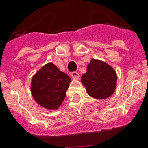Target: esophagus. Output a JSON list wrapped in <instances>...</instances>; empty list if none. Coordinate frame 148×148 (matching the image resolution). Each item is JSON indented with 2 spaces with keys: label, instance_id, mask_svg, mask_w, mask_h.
Instances as JSON below:
<instances>
[{
  "label": "esophagus",
  "instance_id": "1",
  "mask_svg": "<svg viewBox=\"0 0 148 148\" xmlns=\"http://www.w3.org/2000/svg\"><path fill=\"white\" fill-rule=\"evenodd\" d=\"M71 77L74 80H77L80 77V74L77 72H72L71 73Z\"/></svg>",
  "mask_w": 148,
  "mask_h": 148
}]
</instances>
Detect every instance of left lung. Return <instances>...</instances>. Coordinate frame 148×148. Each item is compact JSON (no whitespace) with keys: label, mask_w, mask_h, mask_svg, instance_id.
I'll list each match as a JSON object with an SVG mask.
<instances>
[{"label":"left lung","mask_w":148,"mask_h":148,"mask_svg":"<svg viewBox=\"0 0 148 148\" xmlns=\"http://www.w3.org/2000/svg\"><path fill=\"white\" fill-rule=\"evenodd\" d=\"M87 93L94 98L105 99L114 92L117 74L113 67L101 60L91 59L81 77Z\"/></svg>","instance_id":"left-lung-1"}]
</instances>
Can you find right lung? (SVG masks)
I'll use <instances>...</instances> for the list:
<instances>
[{
    "label": "right lung",
    "instance_id": "add662e5",
    "mask_svg": "<svg viewBox=\"0 0 148 148\" xmlns=\"http://www.w3.org/2000/svg\"><path fill=\"white\" fill-rule=\"evenodd\" d=\"M71 78L52 63L42 67L31 81V94L41 107L50 110L58 109L66 96Z\"/></svg>",
    "mask_w": 148,
    "mask_h": 148
}]
</instances>
